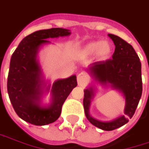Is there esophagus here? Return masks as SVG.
I'll return each mask as SVG.
<instances>
[{"label":"esophagus","mask_w":149,"mask_h":149,"mask_svg":"<svg viewBox=\"0 0 149 149\" xmlns=\"http://www.w3.org/2000/svg\"><path fill=\"white\" fill-rule=\"evenodd\" d=\"M88 76L85 72H81L77 76V84L79 85H84L88 82Z\"/></svg>","instance_id":"1"}]
</instances>
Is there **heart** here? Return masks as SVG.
I'll return each mask as SVG.
<instances>
[{
	"label": "heart",
	"instance_id": "b5f03b06",
	"mask_svg": "<svg viewBox=\"0 0 149 149\" xmlns=\"http://www.w3.org/2000/svg\"><path fill=\"white\" fill-rule=\"evenodd\" d=\"M112 52V47L107 42L102 41H92L86 43L81 48V54L83 56L96 55L100 61H106L110 57Z\"/></svg>",
	"mask_w": 149,
	"mask_h": 149
}]
</instances>
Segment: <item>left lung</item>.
I'll return each mask as SVG.
<instances>
[{
  "instance_id": "obj_1",
  "label": "left lung",
  "mask_w": 149,
  "mask_h": 149,
  "mask_svg": "<svg viewBox=\"0 0 149 149\" xmlns=\"http://www.w3.org/2000/svg\"><path fill=\"white\" fill-rule=\"evenodd\" d=\"M113 41L115 50L112 58L107 61H97L92 64L88 70L100 83L110 84L113 88L120 90L125 97V115L111 122H102L88 114L93 89L84 90V107L86 118L95 126L103 130H113L129 122L136 112L142 93V65L133 47L118 36L108 35Z\"/></svg>"
}]
</instances>
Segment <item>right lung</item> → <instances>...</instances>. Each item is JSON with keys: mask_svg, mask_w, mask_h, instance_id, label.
Listing matches in <instances>:
<instances>
[{"mask_svg": "<svg viewBox=\"0 0 149 149\" xmlns=\"http://www.w3.org/2000/svg\"><path fill=\"white\" fill-rule=\"evenodd\" d=\"M69 30L51 28L41 30L25 36L13 52L7 77V92L18 116L35 125H45L57 120L62 105L77 85V77L60 79L52 86L53 102L48 107L38 104L41 90V71L36 61L37 49L48 43V38L69 36Z\"/></svg>", "mask_w": 149, "mask_h": 149, "instance_id": "right-lung-1", "label": "right lung"}]
</instances>
